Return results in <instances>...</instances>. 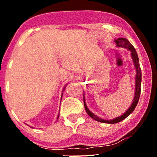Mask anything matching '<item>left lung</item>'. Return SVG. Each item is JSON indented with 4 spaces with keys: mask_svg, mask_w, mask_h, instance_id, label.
<instances>
[{
    "mask_svg": "<svg viewBox=\"0 0 157 157\" xmlns=\"http://www.w3.org/2000/svg\"><path fill=\"white\" fill-rule=\"evenodd\" d=\"M114 42L116 44V46L119 48H124L127 50H129L131 52V57L134 62V65L135 69H136V76H135V92H134V99H133V102L132 105L129 107L128 109L126 111V112H124L123 115L118 117H116V118L111 119V120H106V119H102L98 117V116L95 115L94 113H92L90 111L88 107H87L86 102H85V98H84V94L83 95V100H84V108L86 110V113H88V115L94 119L95 121L100 122V123H108V124H115L119 122L124 120V118H126L127 116H129L133 111H134V109L136 108V105L139 102L140 94V84H141V80H142V75H141V69L140 67L139 64V57H138L137 52L136 51V49L134 48V47L132 46V44H130V42L127 40L125 38H117L114 39Z\"/></svg>",
    "mask_w": 157,
    "mask_h": 157,
    "instance_id": "8db88e82",
    "label": "left lung"
}]
</instances>
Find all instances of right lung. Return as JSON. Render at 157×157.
Here are the masks:
<instances>
[{
  "instance_id": "obj_1",
  "label": "right lung",
  "mask_w": 157,
  "mask_h": 157,
  "mask_svg": "<svg viewBox=\"0 0 157 157\" xmlns=\"http://www.w3.org/2000/svg\"><path fill=\"white\" fill-rule=\"evenodd\" d=\"M66 86H64V88H63V91H62V97H61V100H62V95H63V91H64V90H65V88H66ZM59 114H58V116H57V119H58V118H59ZM32 127V128H33V127Z\"/></svg>"
}]
</instances>
